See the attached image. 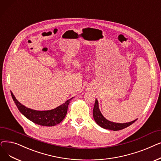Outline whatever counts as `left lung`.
<instances>
[{
  "mask_svg": "<svg viewBox=\"0 0 161 161\" xmlns=\"http://www.w3.org/2000/svg\"><path fill=\"white\" fill-rule=\"evenodd\" d=\"M93 117H94V120L96 122V123L99 126H101L105 129H108L114 131L120 130H122L129 126H130L137 120L136 119L132 122H126V123H115V122H113L108 120L105 118H104V117L101 113L100 111H99V106H98V102L97 99H96L94 109H93Z\"/></svg>",
  "mask_w": 161,
  "mask_h": 161,
  "instance_id": "8db88e82",
  "label": "left lung"
}]
</instances>
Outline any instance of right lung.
I'll return each instance as SVG.
<instances>
[{"instance_id":"right-lung-1","label":"right lung","mask_w":161,"mask_h":161,"mask_svg":"<svg viewBox=\"0 0 161 161\" xmlns=\"http://www.w3.org/2000/svg\"><path fill=\"white\" fill-rule=\"evenodd\" d=\"M13 100L19 111L31 121L37 125L44 126H52L62 122L66 116L69 103L73 99L71 98L64 104L50 111H36L26 108L21 104L11 92Z\"/></svg>"}]
</instances>
